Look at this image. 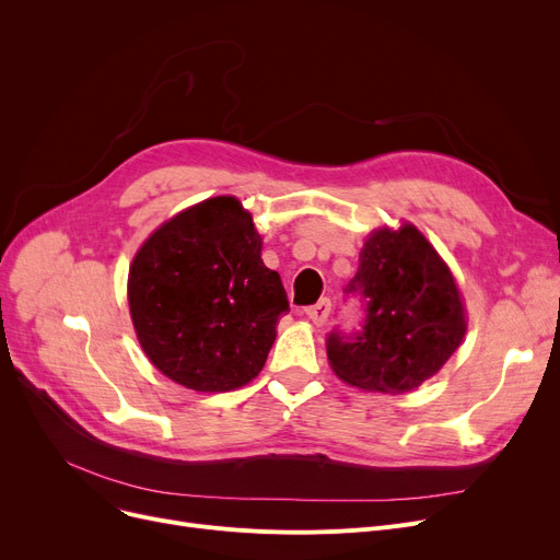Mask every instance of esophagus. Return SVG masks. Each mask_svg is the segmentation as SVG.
<instances>
[{
	"label": "esophagus",
	"instance_id": "34e87169",
	"mask_svg": "<svg viewBox=\"0 0 560 560\" xmlns=\"http://www.w3.org/2000/svg\"><path fill=\"white\" fill-rule=\"evenodd\" d=\"M304 313H306V317L313 322V325L322 327V325H325V322H327L329 313H331V302H329V300H319L317 304L306 306Z\"/></svg>",
	"mask_w": 560,
	"mask_h": 560
}]
</instances>
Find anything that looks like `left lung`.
I'll return each instance as SVG.
<instances>
[{
  "instance_id": "1",
  "label": "left lung",
  "mask_w": 560,
  "mask_h": 560,
  "mask_svg": "<svg viewBox=\"0 0 560 560\" xmlns=\"http://www.w3.org/2000/svg\"><path fill=\"white\" fill-rule=\"evenodd\" d=\"M363 302L359 331L334 327L327 357L349 386L401 395L422 386L460 345L465 311L447 265L410 224L374 231L345 288Z\"/></svg>"
}]
</instances>
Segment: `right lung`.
I'll list each match as a JSON object with an SVG mask.
<instances>
[{
	"label": "right lung",
	"mask_w": 560,
	"mask_h": 560,
	"mask_svg": "<svg viewBox=\"0 0 560 560\" xmlns=\"http://www.w3.org/2000/svg\"><path fill=\"white\" fill-rule=\"evenodd\" d=\"M129 308L150 361L197 393L235 390L262 370L290 311L281 277L238 199L213 197L165 222L136 254Z\"/></svg>",
	"instance_id": "right-lung-1"
}]
</instances>
